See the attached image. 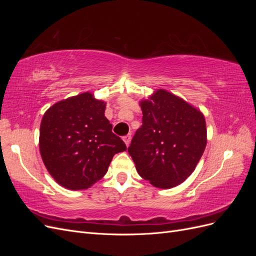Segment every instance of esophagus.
<instances>
[{
  "label": "esophagus",
  "instance_id": "34e87169",
  "mask_svg": "<svg viewBox=\"0 0 256 256\" xmlns=\"http://www.w3.org/2000/svg\"><path fill=\"white\" fill-rule=\"evenodd\" d=\"M122 140H124V142H125V144H126L127 146H129L130 141H131V134H127V136H125L122 138Z\"/></svg>",
  "mask_w": 256,
  "mask_h": 256
}]
</instances>
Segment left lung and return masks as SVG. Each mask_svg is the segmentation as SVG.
Returning <instances> with one entry per match:
<instances>
[{
  "label": "left lung",
  "instance_id": "left-lung-1",
  "mask_svg": "<svg viewBox=\"0 0 256 256\" xmlns=\"http://www.w3.org/2000/svg\"><path fill=\"white\" fill-rule=\"evenodd\" d=\"M143 118L128 147L138 173L168 189L194 171L206 147V122L196 108L164 90L140 102Z\"/></svg>",
  "mask_w": 256,
  "mask_h": 256
}]
</instances>
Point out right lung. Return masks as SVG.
I'll return each instance as SVG.
<instances>
[{
	"label": "right lung",
	"mask_w": 256,
	"mask_h": 256,
	"mask_svg": "<svg viewBox=\"0 0 256 256\" xmlns=\"http://www.w3.org/2000/svg\"><path fill=\"white\" fill-rule=\"evenodd\" d=\"M106 104L83 92L53 104L40 124V150L51 176L83 190L104 176L115 154L127 150L104 116Z\"/></svg>",
	"instance_id": "right-lung-1"
}]
</instances>
